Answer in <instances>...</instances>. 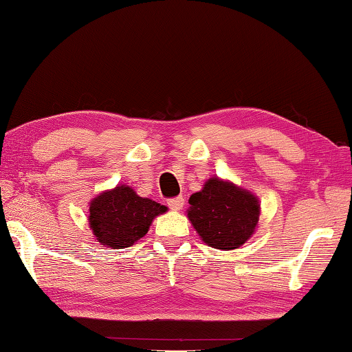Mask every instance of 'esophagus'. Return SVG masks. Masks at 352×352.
<instances>
[{
  "label": "esophagus",
  "instance_id": "esophagus-1",
  "mask_svg": "<svg viewBox=\"0 0 352 352\" xmlns=\"http://www.w3.org/2000/svg\"><path fill=\"white\" fill-rule=\"evenodd\" d=\"M168 206L172 210H182L184 206V198L183 197H175V198H169L168 200Z\"/></svg>",
  "mask_w": 352,
  "mask_h": 352
}]
</instances>
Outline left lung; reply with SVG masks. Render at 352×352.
I'll return each instance as SVG.
<instances>
[{
    "instance_id": "obj_1",
    "label": "left lung",
    "mask_w": 352,
    "mask_h": 352,
    "mask_svg": "<svg viewBox=\"0 0 352 352\" xmlns=\"http://www.w3.org/2000/svg\"><path fill=\"white\" fill-rule=\"evenodd\" d=\"M188 219L208 246L237 249L249 240L258 223V198L231 182L209 178L189 198Z\"/></svg>"
}]
</instances>
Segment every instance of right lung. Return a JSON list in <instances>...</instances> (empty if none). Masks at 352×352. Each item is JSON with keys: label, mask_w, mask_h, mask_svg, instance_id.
<instances>
[{"label": "right lung", "mask_w": 352, "mask_h": 352, "mask_svg": "<svg viewBox=\"0 0 352 352\" xmlns=\"http://www.w3.org/2000/svg\"><path fill=\"white\" fill-rule=\"evenodd\" d=\"M168 208L137 195L124 184L104 190L89 203V226L107 248H129L149 231L152 220Z\"/></svg>", "instance_id": "1"}]
</instances>
